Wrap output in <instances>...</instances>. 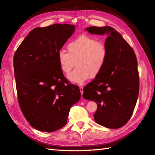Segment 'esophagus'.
Wrapping results in <instances>:
<instances>
[{
  "mask_svg": "<svg viewBox=\"0 0 155 155\" xmlns=\"http://www.w3.org/2000/svg\"><path fill=\"white\" fill-rule=\"evenodd\" d=\"M80 92H81V97H82V94H83V93H84V88H83V87L80 86Z\"/></svg>",
  "mask_w": 155,
  "mask_h": 155,
  "instance_id": "esophagus-1",
  "label": "esophagus"
}]
</instances>
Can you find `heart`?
Returning a JSON list of instances; mask_svg holds the SVG:
<instances>
[{"label":"heart","instance_id":"obj_1","mask_svg":"<svg viewBox=\"0 0 155 155\" xmlns=\"http://www.w3.org/2000/svg\"><path fill=\"white\" fill-rule=\"evenodd\" d=\"M67 51H59L57 60L64 75L71 71L75 62L77 68L68 75V80L75 84H81L90 77H97L102 71L108 54L105 43L86 35L71 40Z\"/></svg>","mask_w":155,"mask_h":155}]
</instances>
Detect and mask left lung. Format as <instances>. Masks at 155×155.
<instances>
[{
	"instance_id": "obj_1",
	"label": "left lung",
	"mask_w": 155,
	"mask_h": 155,
	"mask_svg": "<svg viewBox=\"0 0 155 155\" xmlns=\"http://www.w3.org/2000/svg\"><path fill=\"white\" fill-rule=\"evenodd\" d=\"M91 34L106 33L108 48L106 64L95 79L84 88L83 97L96 102L95 122L116 129L130 120L139 94L137 59L130 45L114 28L90 27Z\"/></svg>"
}]
</instances>
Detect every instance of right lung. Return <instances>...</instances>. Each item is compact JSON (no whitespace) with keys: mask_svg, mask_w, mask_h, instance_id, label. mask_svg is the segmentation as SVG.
Returning a JSON list of instances; mask_svg holds the SVG:
<instances>
[{"mask_svg":"<svg viewBox=\"0 0 155 155\" xmlns=\"http://www.w3.org/2000/svg\"><path fill=\"white\" fill-rule=\"evenodd\" d=\"M75 25L54 24L31 31L13 58L18 101L30 125L52 132L66 124L69 110L81 97L80 88L60 70L57 56Z\"/></svg>","mask_w":155,"mask_h":155,"instance_id":"right-lung-1","label":"right lung"}]
</instances>
